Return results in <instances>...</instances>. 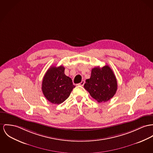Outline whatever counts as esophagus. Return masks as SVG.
<instances>
[{
	"instance_id": "1",
	"label": "esophagus",
	"mask_w": 153,
	"mask_h": 153,
	"mask_svg": "<svg viewBox=\"0 0 153 153\" xmlns=\"http://www.w3.org/2000/svg\"><path fill=\"white\" fill-rule=\"evenodd\" d=\"M84 83H85L84 80H82V82H80V83L79 84V85H82V86H83V85H84Z\"/></svg>"
}]
</instances>
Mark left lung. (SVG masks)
<instances>
[{"label":"left lung","mask_w":153,"mask_h":153,"mask_svg":"<svg viewBox=\"0 0 153 153\" xmlns=\"http://www.w3.org/2000/svg\"><path fill=\"white\" fill-rule=\"evenodd\" d=\"M84 88L98 102H106L115 94L118 84L116 77L111 68L106 65L91 70V77L86 80Z\"/></svg>","instance_id":"left-lung-1"}]
</instances>
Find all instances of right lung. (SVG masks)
<instances>
[{"label":"right lung","instance_id":"obj_1","mask_svg":"<svg viewBox=\"0 0 153 153\" xmlns=\"http://www.w3.org/2000/svg\"><path fill=\"white\" fill-rule=\"evenodd\" d=\"M75 85L69 77L65 74V68L51 66L46 72L42 83V91L52 104H60L70 95Z\"/></svg>","mask_w":153,"mask_h":153}]
</instances>
